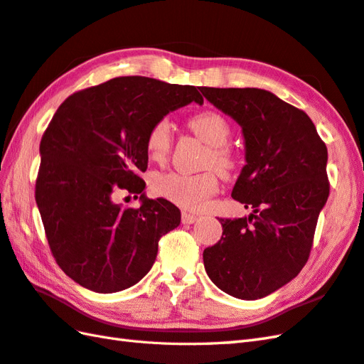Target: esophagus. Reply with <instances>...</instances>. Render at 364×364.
<instances>
[{"label":"esophagus","mask_w":364,"mask_h":364,"mask_svg":"<svg viewBox=\"0 0 364 364\" xmlns=\"http://www.w3.org/2000/svg\"><path fill=\"white\" fill-rule=\"evenodd\" d=\"M196 220H198V216H196V215H191V213H187V211L182 213V224L190 225V224L196 223Z\"/></svg>","instance_id":"esophagus-1"}]
</instances>
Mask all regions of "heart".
Returning <instances> with one entry per match:
<instances>
[{
    "instance_id": "obj_1",
    "label": "heart",
    "mask_w": 364,
    "mask_h": 364,
    "mask_svg": "<svg viewBox=\"0 0 364 364\" xmlns=\"http://www.w3.org/2000/svg\"><path fill=\"white\" fill-rule=\"evenodd\" d=\"M190 129L210 145L205 166H213L223 176L235 170L236 157L227 146L232 137L230 122L215 111H203L188 120ZM171 149V127L166 119L154 122L146 134V151L154 162H165ZM153 191L183 210L196 211L218 191V177L213 171L199 174L166 173L153 179Z\"/></svg>"
}]
</instances>
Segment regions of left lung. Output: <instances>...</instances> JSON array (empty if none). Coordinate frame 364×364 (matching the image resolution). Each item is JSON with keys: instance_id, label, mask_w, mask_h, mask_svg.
<instances>
[{"instance_id": "left-lung-1", "label": "left lung", "mask_w": 364, "mask_h": 364, "mask_svg": "<svg viewBox=\"0 0 364 364\" xmlns=\"http://www.w3.org/2000/svg\"><path fill=\"white\" fill-rule=\"evenodd\" d=\"M242 128L245 161L232 198L249 218L219 219L223 237L203 250L207 274L239 299L264 298L304 267L329 198L327 148L314 122L258 87H202Z\"/></svg>"}]
</instances>
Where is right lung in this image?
Here are the masks:
<instances>
[{"mask_svg":"<svg viewBox=\"0 0 364 364\" xmlns=\"http://www.w3.org/2000/svg\"><path fill=\"white\" fill-rule=\"evenodd\" d=\"M203 103L194 86L148 77H117L69 95L40 144L35 200L50 252L80 286L114 294L153 267L159 239L181 224L166 199H148L146 134L181 106ZM141 194L139 209L114 202Z\"/></svg>","mask_w":364,"mask_h":364,"instance_id":"obj_1","label":"right lung"}]
</instances>
